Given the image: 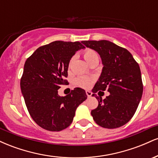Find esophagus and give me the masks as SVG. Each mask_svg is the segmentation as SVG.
<instances>
[{"label": "esophagus", "instance_id": "esophagus-1", "mask_svg": "<svg viewBox=\"0 0 158 158\" xmlns=\"http://www.w3.org/2000/svg\"><path fill=\"white\" fill-rule=\"evenodd\" d=\"M86 94L88 97H90L92 96V92L89 91V90H86Z\"/></svg>", "mask_w": 158, "mask_h": 158}]
</instances>
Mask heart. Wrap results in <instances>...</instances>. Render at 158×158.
<instances>
[{
  "mask_svg": "<svg viewBox=\"0 0 158 158\" xmlns=\"http://www.w3.org/2000/svg\"><path fill=\"white\" fill-rule=\"evenodd\" d=\"M83 56H84L85 61L89 64L94 61L99 60V57H98L97 52L94 51V50H91V49H86L83 52ZM72 60H73V58L70 60V63H71ZM94 81V79L93 77H79L74 80V85L76 86L80 87L82 88H89L93 85Z\"/></svg>",
  "mask_w": 158,
  "mask_h": 158,
  "instance_id": "b5f03b06",
  "label": "heart"
}]
</instances>
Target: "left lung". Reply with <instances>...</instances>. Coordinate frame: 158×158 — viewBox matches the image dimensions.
<instances>
[{
    "label": "left lung",
    "mask_w": 158,
    "mask_h": 158,
    "mask_svg": "<svg viewBox=\"0 0 158 158\" xmlns=\"http://www.w3.org/2000/svg\"><path fill=\"white\" fill-rule=\"evenodd\" d=\"M86 48L98 52L103 68L92 92L106 90L110 95L91 110L97 124L106 128L124 126L132 118L142 98L143 86L139 64L126 49L107 40L81 41ZM100 92V91H99ZM99 94V93H98Z\"/></svg>",
    "instance_id": "left-lung-1"
}]
</instances>
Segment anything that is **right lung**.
I'll return each mask as SVG.
<instances>
[{
  "label": "right lung",
  "instance_id": "1",
  "mask_svg": "<svg viewBox=\"0 0 158 158\" xmlns=\"http://www.w3.org/2000/svg\"><path fill=\"white\" fill-rule=\"evenodd\" d=\"M84 48L79 41H56L40 47L25 62L21 93L32 119L45 130L59 131L68 128L78 106L88 97L80 88L64 97L58 94L60 85L68 83L64 79L70 59Z\"/></svg>",
  "mask_w": 158,
  "mask_h": 158
}]
</instances>
